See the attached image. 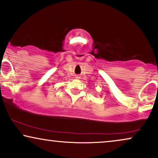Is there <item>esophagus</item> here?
Returning <instances> with one entry per match:
<instances>
[{"label": "esophagus", "mask_w": 158, "mask_h": 158, "mask_svg": "<svg viewBox=\"0 0 158 158\" xmlns=\"http://www.w3.org/2000/svg\"><path fill=\"white\" fill-rule=\"evenodd\" d=\"M76 78H77V79H79V76H77V77H76Z\"/></svg>", "instance_id": "1"}]
</instances>
